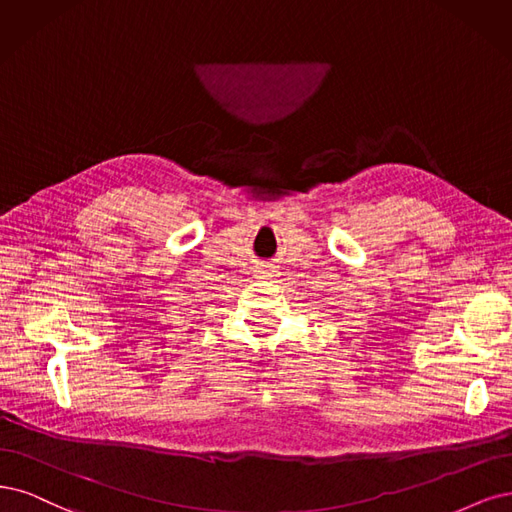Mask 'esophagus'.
Instances as JSON below:
<instances>
[{"label":"esophagus","mask_w":512,"mask_h":512,"mask_svg":"<svg viewBox=\"0 0 512 512\" xmlns=\"http://www.w3.org/2000/svg\"><path fill=\"white\" fill-rule=\"evenodd\" d=\"M255 278H263V280H274L278 276V266L270 261H261L255 266Z\"/></svg>","instance_id":"1"}]
</instances>
